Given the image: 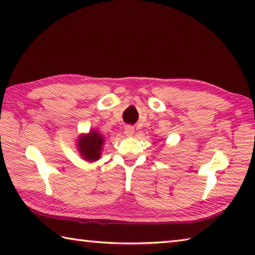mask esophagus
I'll return each instance as SVG.
<instances>
[{"mask_svg": "<svg viewBox=\"0 0 255 255\" xmlns=\"http://www.w3.org/2000/svg\"><path fill=\"white\" fill-rule=\"evenodd\" d=\"M133 132H134V128L132 126H126V127H125V134H126V136L130 137V136H132Z\"/></svg>", "mask_w": 255, "mask_h": 255, "instance_id": "esophagus-1", "label": "esophagus"}]
</instances>
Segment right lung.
Segmentation results:
<instances>
[{
  "mask_svg": "<svg viewBox=\"0 0 255 255\" xmlns=\"http://www.w3.org/2000/svg\"><path fill=\"white\" fill-rule=\"evenodd\" d=\"M104 143V138L97 131H91L86 136H81L78 139V149L86 160H97L101 156V149Z\"/></svg>",
  "mask_w": 255,
  "mask_h": 255,
  "instance_id": "obj_1",
  "label": "right lung"
}]
</instances>
